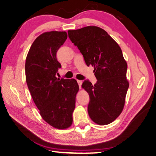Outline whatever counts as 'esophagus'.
<instances>
[{
    "instance_id": "esophagus-1",
    "label": "esophagus",
    "mask_w": 156,
    "mask_h": 156,
    "mask_svg": "<svg viewBox=\"0 0 156 156\" xmlns=\"http://www.w3.org/2000/svg\"><path fill=\"white\" fill-rule=\"evenodd\" d=\"M77 82H78V85H79L80 88H81V85H82V80H78Z\"/></svg>"
}]
</instances>
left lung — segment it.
<instances>
[{
	"mask_svg": "<svg viewBox=\"0 0 156 156\" xmlns=\"http://www.w3.org/2000/svg\"><path fill=\"white\" fill-rule=\"evenodd\" d=\"M68 37L92 65L96 84L85 80L82 88L88 93L89 116L96 124H109L124 109L129 87L126 78L128 65L118 43L104 29L89 26L68 30Z\"/></svg>",
	"mask_w": 156,
	"mask_h": 156,
	"instance_id": "1",
	"label": "left lung"
}]
</instances>
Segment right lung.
I'll use <instances>...</instances> for the list:
<instances>
[{"mask_svg": "<svg viewBox=\"0 0 156 156\" xmlns=\"http://www.w3.org/2000/svg\"><path fill=\"white\" fill-rule=\"evenodd\" d=\"M66 32L50 31L35 39L25 63L26 81L34 104L44 120L52 127H70L76 96L79 90L74 79H59L56 74L61 64L56 52L67 39Z\"/></svg>", "mask_w": 156, "mask_h": 156, "instance_id": "right-lung-1", "label": "right lung"}]
</instances>
